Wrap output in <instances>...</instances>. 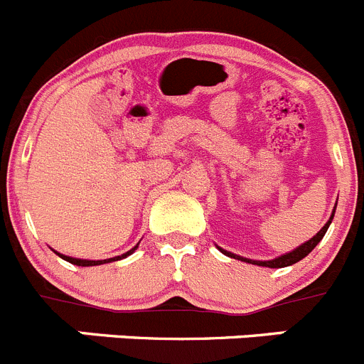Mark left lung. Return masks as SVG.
Wrapping results in <instances>:
<instances>
[{
    "mask_svg": "<svg viewBox=\"0 0 364 364\" xmlns=\"http://www.w3.org/2000/svg\"><path fill=\"white\" fill-rule=\"evenodd\" d=\"M338 205V204H336ZM334 213H336V208L332 209V215H330L328 222L323 225L321 229H319L318 232H316L314 236H312L311 240H306L305 243H301L299 247L292 249L291 252H285V255L278 256V258H272V259H251V258H243V256H238V255H232V252L225 251V249L222 247H216L220 249V252H223L225 256H231V258L235 259H240V262H245V263H252V265H259V267H269V269H282V267H289V265H294V263H298L299 259H303L305 256H309V252H312V249L318 245L319 242L323 240V236H325L326 229H328V225L332 223V220H334Z\"/></svg>",
    "mask_w": 364,
    "mask_h": 364,
    "instance_id": "1",
    "label": "left lung"
}]
</instances>
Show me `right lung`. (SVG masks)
I'll use <instances>...</instances> for the list:
<instances>
[{
    "label": "right lung",
    "instance_id": "1",
    "mask_svg": "<svg viewBox=\"0 0 364 364\" xmlns=\"http://www.w3.org/2000/svg\"><path fill=\"white\" fill-rule=\"evenodd\" d=\"M136 247H139V243H136V245H135V247H133V249H129L128 252H124V255H121V256H113V258H106V259H81V258H72V256H65V255H61V252H58V251H53V252H55V255H58V256H61L63 259H66V262L73 263V265H79V267H93V265H102V263L117 262V259L126 258V256L133 255V252H135V249H136Z\"/></svg>",
    "mask_w": 364,
    "mask_h": 364
}]
</instances>
